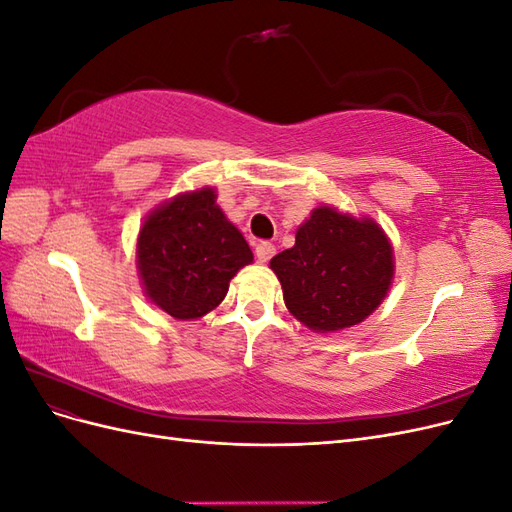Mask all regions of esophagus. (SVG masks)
I'll return each mask as SVG.
<instances>
[{"label": "esophagus", "instance_id": "obj_1", "mask_svg": "<svg viewBox=\"0 0 512 512\" xmlns=\"http://www.w3.org/2000/svg\"><path fill=\"white\" fill-rule=\"evenodd\" d=\"M273 254H275V245H273V243H269V241H260V243L256 245V258H258L260 262H267V260H271V258H273Z\"/></svg>", "mask_w": 512, "mask_h": 512}]
</instances>
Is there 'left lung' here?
Segmentation results:
<instances>
[{
	"instance_id": "8db88e82",
	"label": "left lung",
	"mask_w": 512,
	"mask_h": 512,
	"mask_svg": "<svg viewBox=\"0 0 512 512\" xmlns=\"http://www.w3.org/2000/svg\"><path fill=\"white\" fill-rule=\"evenodd\" d=\"M269 267L294 318L314 333H337L376 312L393 284L395 254L376 220L322 205Z\"/></svg>"
}]
</instances>
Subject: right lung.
Listing matches in <instances>:
<instances>
[{"mask_svg": "<svg viewBox=\"0 0 512 512\" xmlns=\"http://www.w3.org/2000/svg\"><path fill=\"white\" fill-rule=\"evenodd\" d=\"M250 262V245L209 185L158 205L138 230L136 269L145 297L175 320L213 312Z\"/></svg>", "mask_w": 512, "mask_h": 512, "instance_id": "add662e5", "label": "right lung"}]
</instances>
